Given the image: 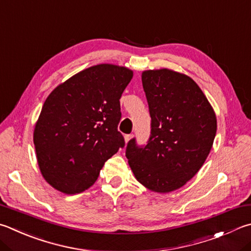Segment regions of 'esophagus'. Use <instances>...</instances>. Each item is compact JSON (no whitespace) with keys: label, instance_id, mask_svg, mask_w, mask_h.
Here are the masks:
<instances>
[{"label":"esophagus","instance_id":"obj_1","mask_svg":"<svg viewBox=\"0 0 251 251\" xmlns=\"http://www.w3.org/2000/svg\"><path fill=\"white\" fill-rule=\"evenodd\" d=\"M131 138H133V135H125V136H124V139H125V143H126V144L128 143V141H129Z\"/></svg>","mask_w":251,"mask_h":251}]
</instances>
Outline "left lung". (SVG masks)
Listing matches in <instances>:
<instances>
[{
	"label": "left lung",
	"instance_id": "left-lung-1",
	"mask_svg": "<svg viewBox=\"0 0 251 251\" xmlns=\"http://www.w3.org/2000/svg\"><path fill=\"white\" fill-rule=\"evenodd\" d=\"M143 88L151 117L144 148L128 141L126 157L145 188L169 193L201 169L216 135V115L200 86L189 75L167 68L145 70Z\"/></svg>",
	"mask_w": 251,
	"mask_h": 251
}]
</instances>
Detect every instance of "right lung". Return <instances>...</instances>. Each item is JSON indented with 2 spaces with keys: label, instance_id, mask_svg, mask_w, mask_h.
I'll return each mask as SVG.
<instances>
[{
  "label": "right lung",
  "instance_id": "right-lung-1",
  "mask_svg": "<svg viewBox=\"0 0 251 251\" xmlns=\"http://www.w3.org/2000/svg\"><path fill=\"white\" fill-rule=\"evenodd\" d=\"M133 70L101 63L80 71L53 89L34 129L40 172L66 194L94 184L104 163L125 146L117 130L122 93Z\"/></svg>",
  "mask_w": 251,
  "mask_h": 251
}]
</instances>
